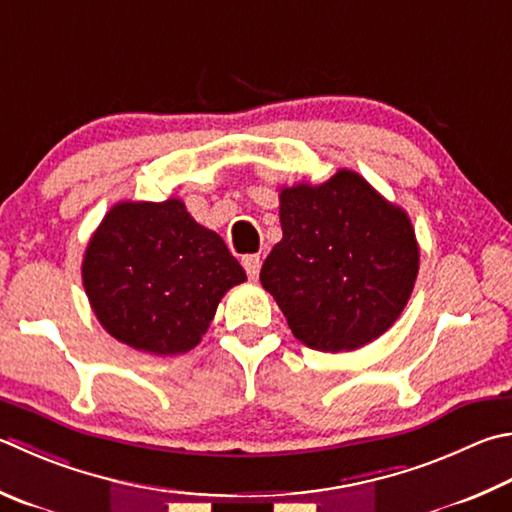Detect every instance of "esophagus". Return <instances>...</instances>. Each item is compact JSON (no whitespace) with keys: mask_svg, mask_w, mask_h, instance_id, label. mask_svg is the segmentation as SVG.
<instances>
[{"mask_svg":"<svg viewBox=\"0 0 512 512\" xmlns=\"http://www.w3.org/2000/svg\"><path fill=\"white\" fill-rule=\"evenodd\" d=\"M241 266L246 268L250 280H255L259 275V268H262V259H259V255H244L241 257Z\"/></svg>","mask_w":512,"mask_h":512,"instance_id":"34e87169","label":"esophagus"}]
</instances>
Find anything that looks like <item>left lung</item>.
Segmentation results:
<instances>
[{"label":"left lung","mask_w":512,"mask_h":512,"mask_svg":"<svg viewBox=\"0 0 512 512\" xmlns=\"http://www.w3.org/2000/svg\"><path fill=\"white\" fill-rule=\"evenodd\" d=\"M282 241L259 280L293 336L318 351H353L392 327L418 275V244L403 208L360 174L280 192Z\"/></svg>","instance_id":"obj_1"}]
</instances>
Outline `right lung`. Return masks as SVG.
<instances>
[{
  "label": "right lung",
  "mask_w": 512,
  "mask_h": 512,
  "mask_svg": "<svg viewBox=\"0 0 512 512\" xmlns=\"http://www.w3.org/2000/svg\"><path fill=\"white\" fill-rule=\"evenodd\" d=\"M244 268L181 199L120 201L91 235L82 284L98 322L123 345L176 356L208 331Z\"/></svg>",
  "instance_id": "obj_1"
}]
</instances>
